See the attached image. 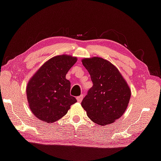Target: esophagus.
<instances>
[{
  "instance_id": "1",
  "label": "esophagus",
  "mask_w": 161,
  "mask_h": 161,
  "mask_svg": "<svg viewBox=\"0 0 161 161\" xmlns=\"http://www.w3.org/2000/svg\"><path fill=\"white\" fill-rule=\"evenodd\" d=\"M83 98V95H80V96L77 97V101L78 103H80L81 101H82V100Z\"/></svg>"
}]
</instances>
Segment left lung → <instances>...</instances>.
<instances>
[{
    "label": "left lung",
    "instance_id": "1",
    "mask_svg": "<svg viewBox=\"0 0 161 161\" xmlns=\"http://www.w3.org/2000/svg\"><path fill=\"white\" fill-rule=\"evenodd\" d=\"M93 86L81 105L87 115L100 125H110L123 115L131 92L118 68L108 60L98 57L82 60Z\"/></svg>",
    "mask_w": 161,
    "mask_h": 161
}]
</instances>
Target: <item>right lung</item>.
<instances>
[{"label":"right lung","instance_id":"right-lung-1","mask_svg":"<svg viewBox=\"0 0 161 161\" xmlns=\"http://www.w3.org/2000/svg\"><path fill=\"white\" fill-rule=\"evenodd\" d=\"M77 61L75 57L61 55L52 58L37 70L27 85L29 107L38 119L47 123L57 121L77 102L70 95V83L65 78Z\"/></svg>","mask_w":161,"mask_h":161}]
</instances>
